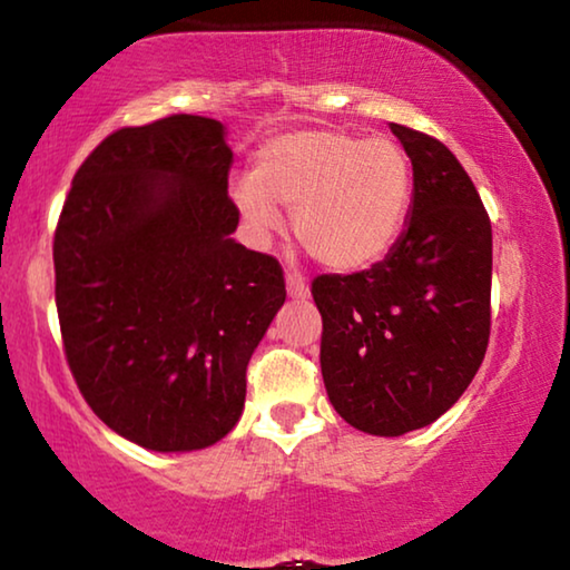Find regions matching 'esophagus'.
Returning <instances> with one entry per match:
<instances>
[{
    "label": "esophagus",
    "instance_id": "esophagus-1",
    "mask_svg": "<svg viewBox=\"0 0 570 570\" xmlns=\"http://www.w3.org/2000/svg\"><path fill=\"white\" fill-rule=\"evenodd\" d=\"M285 285H287V295L293 301H306L308 298V283L301 272H287L285 275Z\"/></svg>",
    "mask_w": 570,
    "mask_h": 570
}]
</instances>
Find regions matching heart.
Returning a JSON list of instances; mask_svg holds the SVG:
<instances>
[{
  "mask_svg": "<svg viewBox=\"0 0 570 570\" xmlns=\"http://www.w3.org/2000/svg\"><path fill=\"white\" fill-rule=\"evenodd\" d=\"M411 188V159L393 138L314 128L269 138L230 196L256 240L283 227L285 206L295 238L322 267L358 272L395 246Z\"/></svg>",
  "mask_w": 570,
  "mask_h": 570,
  "instance_id": "heart-1",
  "label": "heart"
}]
</instances>
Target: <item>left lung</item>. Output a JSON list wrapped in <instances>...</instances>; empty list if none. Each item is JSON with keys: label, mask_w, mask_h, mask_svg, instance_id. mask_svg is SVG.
<instances>
[{"label": "left lung", "mask_w": 570, "mask_h": 570, "mask_svg": "<svg viewBox=\"0 0 570 570\" xmlns=\"http://www.w3.org/2000/svg\"><path fill=\"white\" fill-rule=\"evenodd\" d=\"M413 167L409 222L372 269L312 283L330 403L376 438L438 421L490 343L492 225L474 183L438 138L390 125Z\"/></svg>", "instance_id": "left-lung-1"}]
</instances>
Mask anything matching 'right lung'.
<instances>
[{
  "label": "right lung",
  "instance_id": "1",
  "mask_svg": "<svg viewBox=\"0 0 570 570\" xmlns=\"http://www.w3.org/2000/svg\"><path fill=\"white\" fill-rule=\"evenodd\" d=\"M225 136L198 115L112 132L55 233L70 372L109 430L154 453L204 450L238 424L246 366L285 303L277 258L230 238Z\"/></svg>",
  "mask_w": 570,
  "mask_h": 570
}]
</instances>
